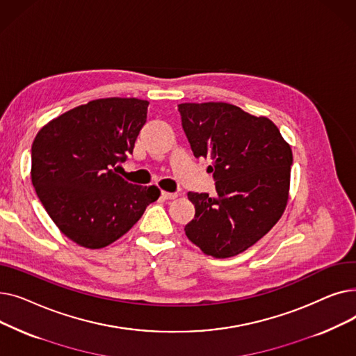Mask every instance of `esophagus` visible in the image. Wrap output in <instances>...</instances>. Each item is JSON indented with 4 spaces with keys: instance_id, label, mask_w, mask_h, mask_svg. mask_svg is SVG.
<instances>
[{
    "instance_id": "1",
    "label": "esophagus",
    "mask_w": 356,
    "mask_h": 356,
    "mask_svg": "<svg viewBox=\"0 0 356 356\" xmlns=\"http://www.w3.org/2000/svg\"><path fill=\"white\" fill-rule=\"evenodd\" d=\"M161 197H163V199H167V200H170V199H176V197H177V193H170V192H161Z\"/></svg>"
}]
</instances>
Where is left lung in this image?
<instances>
[{
    "instance_id": "8db88e82",
    "label": "left lung",
    "mask_w": 356,
    "mask_h": 356,
    "mask_svg": "<svg viewBox=\"0 0 356 356\" xmlns=\"http://www.w3.org/2000/svg\"><path fill=\"white\" fill-rule=\"evenodd\" d=\"M193 156L211 164L216 196L189 192L195 218L186 236L207 255L234 257L254 245L282 218L293 153L278 128L225 102L180 104Z\"/></svg>"
}]
</instances>
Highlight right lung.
Returning <instances> with one entry per match:
<instances>
[{
  "instance_id": "right-lung-1",
  "label": "right lung",
  "mask_w": 356,
  "mask_h": 356,
  "mask_svg": "<svg viewBox=\"0 0 356 356\" xmlns=\"http://www.w3.org/2000/svg\"><path fill=\"white\" fill-rule=\"evenodd\" d=\"M148 102L104 98L44 125L31 145V181L46 212L78 245L97 250L121 238L159 199L156 186L128 183L117 167L133 154Z\"/></svg>"
}]
</instances>
